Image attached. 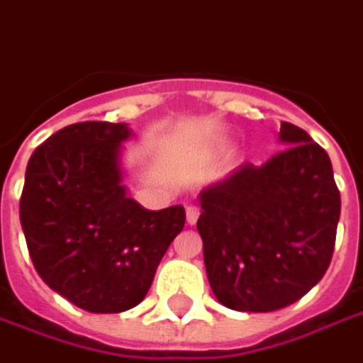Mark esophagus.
<instances>
[{"label": "esophagus", "mask_w": 363, "mask_h": 363, "mask_svg": "<svg viewBox=\"0 0 363 363\" xmlns=\"http://www.w3.org/2000/svg\"><path fill=\"white\" fill-rule=\"evenodd\" d=\"M197 217H199V209L194 206H187L186 207V221L187 225H196Z\"/></svg>", "instance_id": "obj_1"}]
</instances>
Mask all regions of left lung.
Masks as SVG:
<instances>
[{"label": "left lung", "instance_id": "left-lung-1", "mask_svg": "<svg viewBox=\"0 0 363 363\" xmlns=\"http://www.w3.org/2000/svg\"><path fill=\"white\" fill-rule=\"evenodd\" d=\"M279 154L199 191L197 231L215 298L272 312L316 286L334 253L340 191L328 154L282 122Z\"/></svg>", "mask_w": 363, "mask_h": 363}]
</instances>
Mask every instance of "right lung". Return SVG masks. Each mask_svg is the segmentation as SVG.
Instances as JSON below:
<instances>
[{
    "mask_svg": "<svg viewBox=\"0 0 363 363\" xmlns=\"http://www.w3.org/2000/svg\"><path fill=\"white\" fill-rule=\"evenodd\" d=\"M126 122H79L45 140L25 169L19 219L43 282L82 311L116 314L148 294L186 209L128 196Z\"/></svg>",
    "mask_w": 363,
    "mask_h": 363,
    "instance_id": "1",
    "label": "right lung"
}]
</instances>
